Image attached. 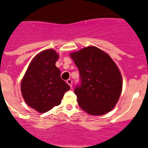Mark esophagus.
I'll use <instances>...</instances> for the list:
<instances>
[{
	"label": "esophagus",
	"mask_w": 148,
	"mask_h": 148,
	"mask_svg": "<svg viewBox=\"0 0 148 148\" xmlns=\"http://www.w3.org/2000/svg\"><path fill=\"white\" fill-rule=\"evenodd\" d=\"M66 83L69 85L70 87L72 86V80H71V79H68V80H66Z\"/></svg>",
	"instance_id": "34e87169"
}]
</instances>
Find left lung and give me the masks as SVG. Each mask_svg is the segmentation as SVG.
I'll list each match as a JSON object with an SVG mask.
<instances>
[{
	"label": "left lung",
	"mask_w": 148,
	"mask_h": 148,
	"mask_svg": "<svg viewBox=\"0 0 148 148\" xmlns=\"http://www.w3.org/2000/svg\"><path fill=\"white\" fill-rule=\"evenodd\" d=\"M70 57L78 67L82 84L74 93L83 111L92 116H101L116 106L121 96L123 79L116 64L106 52L88 46Z\"/></svg>",
	"instance_id": "obj_1"
}]
</instances>
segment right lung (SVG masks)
I'll return each mask as SVG.
<instances>
[{
	"instance_id": "obj_1",
	"label": "right lung",
	"mask_w": 148,
	"mask_h": 148,
	"mask_svg": "<svg viewBox=\"0 0 148 148\" xmlns=\"http://www.w3.org/2000/svg\"><path fill=\"white\" fill-rule=\"evenodd\" d=\"M58 59L59 54L53 49L42 51L30 62L21 81L23 99L40 113L60 105L65 92L70 89L55 65Z\"/></svg>"
}]
</instances>
